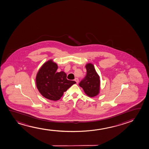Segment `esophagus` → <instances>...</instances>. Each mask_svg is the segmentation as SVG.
Wrapping results in <instances>:
<instances>
[{
  "instance_id": "34e87169",
  "label": "esophagus",
  "mask_w": 149,
  "mask_h": 149,
  "mask_svg": "<svg viewBox=\"0 0 149 149\" xmlns=\"http://www.w3.org/2000/svg\"><path fill=\"white\" fill-rule=\"evenodd\" d=\"M74 81H76L77 83H79V79H78V78H76V79H74Z\"/></svg>"
}]
</instances>
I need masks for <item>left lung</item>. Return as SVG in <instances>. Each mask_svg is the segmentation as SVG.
<instances>
[{"label": "left lung", "mask_w": 149, "mask_h": 149, "mask_svg": "<svg viewBox=\"0 0 149 149\" xmlns=\"http://www.w3.org/2000/svg\"><path fill=\"white\" fill-rule=\"evenodd\" d=\"M86 68L87 70L86 76L80 82L79 86L83 89L84 92L88 97H94L100 92V77L92 64H87Z\"/></svg>", "instance_id": "1"}]
</instances>
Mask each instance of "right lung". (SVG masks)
<instances>
[{
    "label": "right lung",
    "mask_w": 149,
    "mask_h": 149,
    "mask_svg": "<svg viewBox=\"0 0 149 149\" xmlns=\"http://www.w3.org/2000/svg\"><path fill=\"white\" fill-rule=\"evenodd\" d=\"M58 65L52 60L43 64L37 74L36 85L42 96L52 101L61 99L64 92L73 84L74 81L66 79L64 71L57 72Z\"/></svg>",
    "instance_id": "add662e5"
}]
</instances>
